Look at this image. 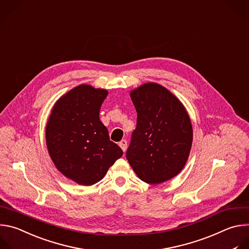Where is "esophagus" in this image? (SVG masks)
Listing matches in <instances>:
<instances>
[{
    "mask_svg": "<svg viewBox=\"0 0 249 249\" xmlns=\"http://www.w3.org/2000/svg\"><path fill=\"white\" fill-rule=\"evenodd\" d=\"M119 145H120V147L122 148V150H123L124 152H125V151H126V148H127V142H126V140H125V139H123V140L119 143Z\"/></svg>",
    "mask_w": 249,
    "mask_h": 249,
    "instance_id": "1",
    "label": "esophagus"
}]
</instances>
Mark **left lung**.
Listing matches in <instances>:
<instances>
[{
  "mask_svg": "<svg viewBox=\"0 0 249 249\" xmlns=\"http://www.w3.org/2000/svg\"><path fill=\"white\" fill-rule=\"evenodd\" d=\"M137 113L126 159L137 177L159 184L184 167L192 144V125L178 99L157 83L130 92Z\"/></svg>",
  "mask_w": 249,
  "mask_h": 249,
  "instance_id": "8db88e82",
  "label": "left lung"
}]
</instances>
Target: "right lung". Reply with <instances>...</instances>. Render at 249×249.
Returning a JSON list of instances; mask_svg holds the SVG:
<instances>
[{
	"label": "right lung",
	"instance_id": "right-lung-1",
	"mask_svg": "<svg viewBox=\"0 0 249 249\" xmlns=\"http://www.w3.org/2000/svg\"><path fill=\"white\" fill-rule=\"evenodd\" d=\"M107 95V90L79 85L59 99L47 123L50 157L64 176L78 184L100 181L123 156L99 118Z\"/></svg>",
	"mask_w": 249,
	"mask_h": 249
}]
</instances>
